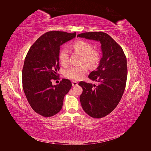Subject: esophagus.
Listing matches in <instances>:
<instances>
[{"instance_id": "esophagus-1", "label": "esophagus", "mask_w": 151, "mask_h": 151, "mask_svg": "<svg viewBox=\"0 0 151 151\" xmlns=\"http://www.w3.org/2000/svg\"><path fill=\"white\" fill-rule=\"evenodd\" d=\"M72 86H77V84H78V83H77V82L76 81H72Z\"/></svg>"}]
</instances>
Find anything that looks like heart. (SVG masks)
I'll list each match as a JSON object with an SVG mask.
<instances>
[{
  "label": "heart",
  "mask_w": 151,
  "mask_h": 151,
  "mask_svg": "<svg viewBox=\"0 0 151 151\" xmlns=\"http://www.w3.org/2000/svg\"><path fill=\"white\" fill-rule=\"evenodd\" d=\"M70 48L74 52L81 55V63H86L91 68L96 67L99 63L101 54L98 49L93 48V45L90 42L82 40H77L71 45ZM58 59L62 65L65 67L68 65L69 55L65 49H62L59 52ZM87 65L83 63L80 65L72 66L64 71V76L71 80L79 81L88 72Z\"/></svg>",
  "instance_id": "b5f03b06"
}]
</instances>
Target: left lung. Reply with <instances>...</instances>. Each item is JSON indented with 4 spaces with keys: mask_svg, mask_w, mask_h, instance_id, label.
Wrapping results in <instances>:
<instances>
[{
    "mask_svg": "<svg viewBox=\"0 0 151 151\" xmlns=\"http://www.w3.org/2000/svg\"><path fill=\"white\" fill-rule=\"evenodd\" d=\"M77 37L99 41L101 44L103 57L99 65L88 76L99 84L84 81L79 83L83 89L80 96L82 108L90 116L101 118L112 112L124 93L128 72L127 58L120 45L104 32H87Z\"/></svg>",
    "mask_w": 151,
    "mask_h": 151,
    "instance_id": "left-lung-1",
    "label": "left lung"
}]
</instances>
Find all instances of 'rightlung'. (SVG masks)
I'll use <instances>...</instances> for the list:
<instances>
[{
    "mask_svg": "<svg viewBox=\"0 0 151 151\" xmlns=\"http://www.w3.org/2000/svg\"><path fill=\"white\" fill-rule=\"evenodd\" d=\"M76 36V32H47L33 43L25 57L22 88L32 109L44 117L52 116L61 110L63 98L72 87L67 79L55 86L52 81L58 79L60 45Z\"/></svg>",
    "mask_w": 151,
    "mask_h": 151,
    "instance_id": "right-lung-1",
    "label": "right lung"
}]
</instances>
